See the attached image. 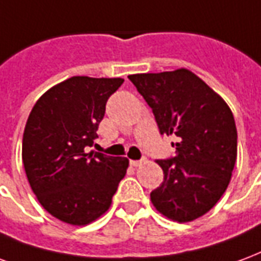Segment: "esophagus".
I'll return each instance as SVG.
<instances>
[{
    "label": "esophagus",
    "mask_w": 261,
    "mask_h": 261,
    "mask_svg": "<svg viewBox=\"0 0 261 261\" xmlns=\"http://www.w3.org/2000/svg\"><path fill=\"white\" fill-rule=\"evenodd\" d=\"M146 161L144 160H130V165L132 167H140V165H143Z\"/></svg>",
    "instance_id": "esophagus-1"
}]
</instances>
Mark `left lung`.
Instances as JSON below:
<instances>
[{"instance_id":"obj_1","label":"left lung","mask_w":261,"mask_h":261,"mask_svg":"<svg viewBox=\"0 0 261 261\" xmlns=\"http://www.w3.org/2000/svg\"><path fill=\"white\" fill-rule=\"evenodd\" d=\"M129 79L153 110L161 135H175V157L159 160L163 184L150 193L155 210L176 222L195 221L216 206L235 167L238 133L231 108L186 68Z\"/></svg>"}]
</instances>
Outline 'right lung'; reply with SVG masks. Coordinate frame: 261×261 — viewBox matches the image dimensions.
Instances as JSON below:
<instances>
[{
	"instance_id": "1",
	"label": "right lung",
	"mask_w": 261,
	"mask_h": 261,
	"mask_svg": "<svg viewBox=\"0 0 261 261\" xmlns=\"http://www.w3.org/2000/svg\"><path fill=\"white\" fill-rule=\"evenodd\" d=\"M121 77L72 76L45 91L24 126L22 160L40 204L60 221L83 227L110 208L129 167L126 157L86 153L108 97Z\"/></svg>"
}]
</instances>
